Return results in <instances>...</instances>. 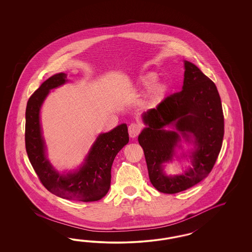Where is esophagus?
<instances>
[{"instance_id": "esophagus-1", "label": "esophagus", "mask_w": 252, "mask_h": 252, "mask_svg": "<svg viewBox=\"0 0 252 252\" xmlns=\"http://www.w3.org/2000/svg\"><path fill=\"white\" fill-rule=\"evenodd\" d=\"M142 129L141 125L137 124V123H132L130 124L128 126V133L131 137H136L138 136V134L140 133V131Z\"/></svg>"}]
</instances>
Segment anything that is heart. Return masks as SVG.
Returning <instances> with one entry per match:
<instances>
[{
	"label": "heart",
	"instance_id": "obj_1",
	"mask_svg": "<svg viewBox=\"0 0 252 252\" xmlns=\"http://www.w3.org/2000/svg\"><path fill=\"white\" fill-rule=\"evenodd\" d=\"M157 80H158L157 75L150 72V73H147V74L143 75V76L140 77L139 83L144 89L148 90V89L153 88L155 83L157 82ZM164 92H165V87L163 85H157V86H155L153 88L152 95H151L152 102H158L161 99Z\"/></svg>",
	"mask_w": 252,
	"mask_h": 252
}]
</instances>
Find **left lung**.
Masks as SVG:
<instances>
[{
	"mask_svg": "<svg viewBox=\"0 0 252 252\" xmlns=\"http://www.w3.org/2000/svg\"><path fill=\"white\" fill-rule=\"evenodd\" d=\"M148 127L138 136L145 155L150 180L160 192L176 194L187 190L206 178L221 151L224 133L221 98L214 82L190 62L185 61L182 91L167 96L156 108L143 115ZM173 124L177 131L164 130ZM189 132L198 146L192 155L193 167L179 176H165L161 164L171 160L180 140Z\"/></svg>",
	"mask_w": 252,
	"mask_h": 252,
	"instance_id": "1",
	"label": "left lung"
}]
</instances>
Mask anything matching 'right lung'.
I'll list each match as a JSON object with an SVG mask.
<instances>
[{"label": "right lung", "instance_id": "add662e5", "mask_svg": "<svg viewBox=\"0 0 252 252\" xmlns=\"http://www.w3.org/2000/svg\"><path fill=\"white\" fill-rule=\"evenodd\" d=\"M66 78L64 73L51 76L31 95L26 109V150L32 167L47 190L66 199L96 201L103 198L110 189L115 156L129 141L127 126L122 124L108 133L100 134L78 172L66 176L56 172L46 158L39 110L50 91L64 84Z\"/></svg>", "mask_w": 252, "mask_h": 252}]
</instances>
